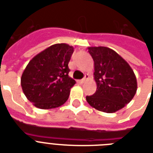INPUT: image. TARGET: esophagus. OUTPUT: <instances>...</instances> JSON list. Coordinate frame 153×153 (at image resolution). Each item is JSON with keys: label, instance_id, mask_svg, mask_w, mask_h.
<instances>
[{"label": "esophagus", "instance_id": "obj_1", "mask_svg": "<svg viewBox=\"0 0 153 153\" xmlns=\"http://www.w3.org/2000/svg\"><path fill=\"white\" fill-rule=\"evenodd\" d=\"M89 78V75L88 74H85V76H84V78L82 79H81V80H80V81H79V82H81V83H83L84 82L86 81V79H88Z\"/></svg>", "mask_w": 153, "mask_h": 153}]
</instances>
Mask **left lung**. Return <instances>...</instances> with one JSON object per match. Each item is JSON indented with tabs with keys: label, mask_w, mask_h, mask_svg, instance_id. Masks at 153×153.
Returning <instances> with one entry per match:
<instances>
[{
	"label": "left lung",
	"mask_w": 153,
	"mask_h": 153,
	"mask_svg": "<svg viewBox=\"0 0 153 153\" xmlns=\"http://www.w3.org/2000/svg\"><path fill=\"white\" fill-rule=\"evenodd\" d=\"M94 64L97 91L86 96L91 106L105 113H115L130 102L137 89V78L128 63L106 47H89Z\"/></svg>",
	"instance_id": "obj_1"
}]
</instances>
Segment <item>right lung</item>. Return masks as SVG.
Masks as SVG:
<instances>
[{
    "mask_svg": "<svg viewBox=\"0 0 153 153\" xmlns=\"http://www.w3.org/2000/svg\"><path fill=\"white\" fill-rule=\"evenodd\" d=\"M73 52L72 46L56 44L30 60L20 83L25 95L35 106L49 109L67 102L71 88L76 82L68 75V62Z\"/></svg>",
    "mask_w": 153,
    "mask_h": 153,
    "instance_id": "1",
    "label": "right lung"
}]
</instances>
